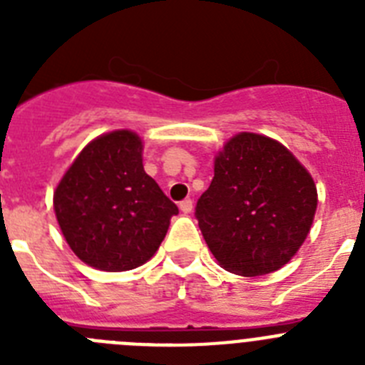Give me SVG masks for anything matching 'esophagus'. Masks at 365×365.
Listing matches in <instances>:
<instances>
[{
  "instance_id": "obj_1",
  "label": "esophagus",
  "mask_w": 365,
  "mask_h": 365,
  "mask_svg": "<svg viewBox=\"0 0 365 365\" xmlns=\"http://www.w3.org/2000/svg\"><path fill=\"white\" fill-rule=\"evenodd\" d=\"M179 208L182 214H190V212L193 210V201L192 199H185V201L179 202Z\"/></svg>"
}]
</instances>
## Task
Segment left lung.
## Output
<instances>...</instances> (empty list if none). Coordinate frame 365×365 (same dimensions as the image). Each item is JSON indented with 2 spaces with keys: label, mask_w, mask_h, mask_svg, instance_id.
<instances>
[{
  "label": "left lung",
  "mask_w": 365,
  "mask_h": 365,
  "mask_svg": "<svg viewBox=\"0 0 365 365\" xmlns=\"http://www.w3.org/2000/svg\"><path fill=\"white\" fill-rule=\"evenodd\" d=\"M314 179L292 151L267 135L241 131L214 159V179L195 217L225 270L265 276L287 265L314 221Z\"/></svg>",
  "instance_id": "obj_1"
}]
</instances>
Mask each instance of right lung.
Returning a JSON list of instances; mask_svg holds the SVG:
<instances>
[{"mask_svg":"<svg viewBox=\"0 0 365 365\" xmlns=\"http://www.w3.org/2000/svg\"><path fill=\"white\" fill-rule=\"evenodd\" d=\"M143 138L131 130L98 135L76 155L53 195L54 214L76 257L122 272L155 256L179 208L144 172Z\"/></svg>","mask_w":365,"mask_h":365,"instance_id":"1","label":"right lung"}]
</instances>
